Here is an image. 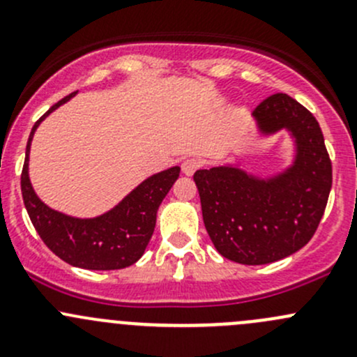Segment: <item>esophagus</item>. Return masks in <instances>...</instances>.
<instances>
[{"mask_svg":"<svg viewBox=\"0 0 357 357\" xmlns=\"http://www.w3.org/2000/svg\"><path fill=\"white\" fill-rule=\"evenodd\" d=\"M200 165L202 162L199 158H186V160L181 164V169L186 176H192L197 169H200Z\"/></svg>","mask_w":357,"mask_h":357,"instance_id":"obj_1","label":"esophagus"}]
</instances>
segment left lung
Segmentation results:
<instances>
[{
  "label": "left lung",
  "mask_w": 357,
  "mask_h": 357,
  "mask_svg": "<svg viewBox=\"0 0 357 357\" xmlns=\"http://www.w3.org/2000/svg\"><path fill=\"white\" fill-rule=\"evenodd\" d=\"M254 117L264 135L287 128L297 155L282 174L259 179L235 165L200 169L204 225L222 257L259 266L297 252L318 229L332 190V160L314 115L285 93L259 103Z\"/></svg>",
  "instance_id": "1"
}]
</instances>
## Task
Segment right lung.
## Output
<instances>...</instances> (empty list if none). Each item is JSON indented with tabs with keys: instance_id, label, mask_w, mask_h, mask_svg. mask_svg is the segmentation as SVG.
<instances>
[{
	"instance_id": "right-lung-1",
	"label": "right lung",
	"mask_w": 357,
	"mask_h": 357,
	"mask_svg": "<svg viewBox=\"0 0 357 357\" xmlns=\"http://www.w3.org/2000/svg\"><path fill=\"white\" fill-rule=\"evenodd\" d=\"M74 95L70 93L55 103L32 128L20 176L25 208L46 247L70 266L96 271L128 268L142 257L149 245L155 229L158 205L178 179L179 167L145 179L121 204L98 218L77 219L50 208L38 199L29 181V149L39 122Z\"/></svg>"
}]
</instances>
